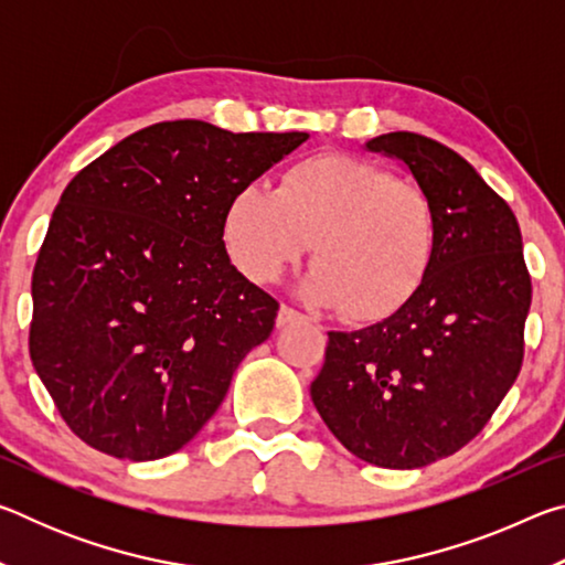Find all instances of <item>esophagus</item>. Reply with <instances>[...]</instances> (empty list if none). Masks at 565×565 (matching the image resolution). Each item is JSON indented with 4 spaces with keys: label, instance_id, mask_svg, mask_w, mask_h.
<instances>
[{
    "label": "esophagus",
    "instance_id": "obj_1",
    "mask_svg": "<svg viewBox=\"0 0 565 565\" xmlns=\"http://www.w3.org/2000/svg\"><path fill=\"white\" fill-rule=\"evenodd\" d=\"M303 317L299 311H294L291 306H284L281 303V309H279V313H276V327H289V323H294V321H301Z\"/></svg>",
    "mask_w": 565,
    "mask_h": 565
}]
</instances>
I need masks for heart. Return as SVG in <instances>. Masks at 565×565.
I'll return each mask as SVG.
<instances>
[{
  "label": "heart",
  "mask_w": 565,
  "mask_h": 565,
  "mask_svg": "<svg viewBox=\"0 0 565 565\" xmlns=\"http://www.w3.org/2000/svg\"><path fill=\"white\" fill-rule=\"evenodd\" d=\"M224 238L256 284L279 279L313 242L301 296L339 306L351 321H381L411 301L438 246L431 194L374 161L343 154L299 159L279 189L248 184L226 206Z\"/></svg>",
  "instance_id": "1"
}]
</instances>
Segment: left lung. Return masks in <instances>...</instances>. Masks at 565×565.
<instances>
[{
	"mask_svg": "<svg viewBox=\"0 0 565 565\" xmlns=\"http://www.w3.org/2000/svg\"><path fill=\"white\" fill-rule=\"evenodd\" d=\"M404 161L438 212L420 289L388 319L329 331L311 401L329 431L381 468H420L481 434L523 363L531 276L511 206L468 161L414 131L366 141Z\"/></svg>",
	"mask_w": 565,
	"mask_h": 565,
	"instance_id": "1",
	"label": "left lung"
}]
</instances>
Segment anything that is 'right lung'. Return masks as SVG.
<instances>
[{"instance_id": "right-lung-1", "label": "right lung", "mask_w": 565, "mask_h": 565, "mask_svg": "<svg viewBox=\"0 0 565 565\" xmlns=\"http://www.w3.org/2000/svg\"><path fill=\"white\" fill-rule=\"evenodd\" d=\"M306 139L159 121L66 184L32 274L30 356L84 444L154 461L216 414L279 311L228 259L226 206Z\"/></svg>"}]
</instances>
